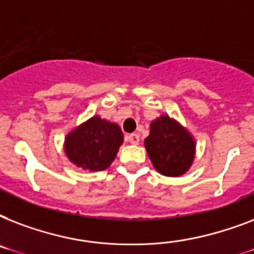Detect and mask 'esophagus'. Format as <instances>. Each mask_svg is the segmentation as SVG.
<instances>
[{"label": "esophagus", "instance_id": "obj_1", "mask_svg": "<svg viewBox=\"0 0 254 254\" xmlns=\"http://www.w3.org/2000/svg\"><path fill=\"white\" fill-rule=\"evenodd\" d=\"M127 142H130L131 145H138L139 142V135L133 133V134H127Z\"/></svg>", "mask_w": 254, "mask_h": 254}]
</instances>
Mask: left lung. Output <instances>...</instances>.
Instances as JSON below:
<instances>
[{"label":"left lung","mask_w":254,"mask_h":254,"mask_svg":"<svg viewBox=\"0 0 254 254\" xmlns=\"http://www.w3.org/2000/svg\"><path fill=\"white\" fill-rule=\"evenodd\" d=\"M145 147L153 166L165 177H181L195 158V139L177 120L162 115L150 124Z\"/></svg>","instance_id":"8db88e82"}]
</instances>
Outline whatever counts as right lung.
<instances>
[{"instance_id": "right-lung-1", "label": "right lung", "mask_w": 254, "mask_h": 254, "mask_svg": "<svg viewBox=\"0 0 254 254\" xmlns=\"http://www.w3.org/2000/svg\"><path fill=\"white\" fill-rule=\"evenodd\" d=\"M123 142L124 134L117 124L93 116L67 134L64 151L77 167L103 171L115 161Z\"/></svg>"}]
</instances>
